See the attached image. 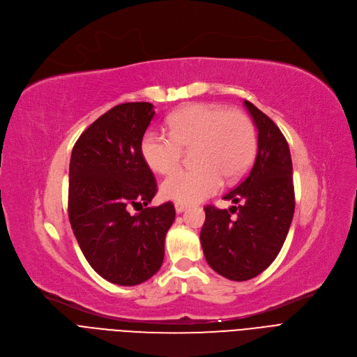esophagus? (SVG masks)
I'll return each mask as SVG.
<instances>
[{
    "mask_svg": "<svg viewBox=\"0 0 357 357\" xmlns=\"http://www.w3.org/2000/svg\"><path fill=\"white\" fill-rule=\"evenodd\" d=\"M174 207H176V212H177V213H183L188 206H187V204H183V203H176Z\"/></svg>",
    "mask_w": 357,
    "mask_h": 357,
    "instance_id": "obj_1",
    "label": "esophagus"
}]
</instances>
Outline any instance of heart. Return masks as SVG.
I'll use <instances>...</instances> for the list:
<instances>
[{"instance_id":"b5f03b06","label":"heart","mask_w":357,"mask_h":357,"mask_svg":"<svg viewBox=\"0 0 357 357\" xmlns=\"http://www.w3.org/2000/svg\"><path fill=\"white\" fill-rule=\"evenodd\" d=\"M169 134L146 132L141 154L153 172L167 176L180 169L184 153L195 151V169L176 173L161 184L164 199L183 204L215 195L223 178L239 180L257 155L254 122L245 112L222 105H187L169 118Z\"/></svg>"}]
</instances>
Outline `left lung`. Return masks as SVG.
<instances>
[{
  "mask_svg": "<svg viewBox=\"0 0 357 357\" xmlns=\"http://www.w3.org/2000/svg\"><path fill=\"white\" fill-rule=\"evenodd\" d=\"M243 105L258 130L252 169L223 199L238 206H206L200 242L207 264L232 281L255 278L285 242L296 208L289 146L280 128L254 103ZM235 214V217L231 215Z\"/></svg>",
  "mask_w": 357,
  "mask_h": 357,
  "instance_id": "obj_1",
  "label": "left lung"
}]
</instances>
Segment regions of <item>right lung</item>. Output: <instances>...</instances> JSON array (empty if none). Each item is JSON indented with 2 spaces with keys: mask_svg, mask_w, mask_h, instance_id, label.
Segmentation results:
<instances>
[{
  "mask_svg": "<svg viewBox=\"0 0 357 357\" xmlns=\"http://www.w3.org/2000/svg\"><path fill=\"white\" fill-rule=\"evenodd\" d=\"M154 114L149 102L116 105L83 131L70 157L73 234L89 265L118 285H138L155 274L176 219L172 202L149 207L157 183L141 141ZM131 206L140 212L131 215Z\"/></svg>",
  "mask_w": 357,
  "mask_h": 357,
  "instance_id": "1",
  "label": "right lung"
}]
</instances>
